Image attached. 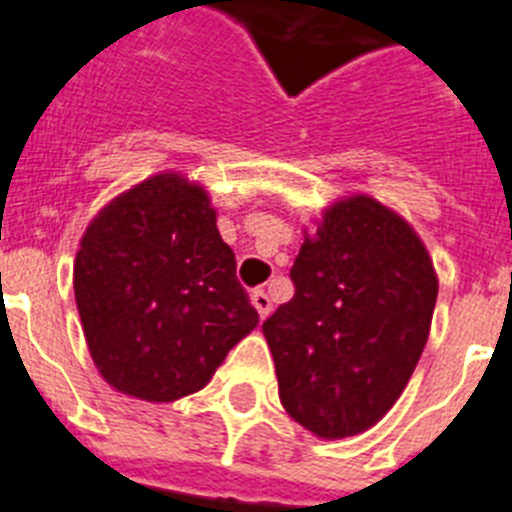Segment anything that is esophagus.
I'll list each match as a JSON object with an SVG mask.
<instances>
[{
  "label": "esophagus",
  "instance_id": "esophagus-1",
  "mask_svg": "<svg viewBox=\"0 0 512 512\" xmlns=\"http://www.w3.org/2000/svg\"><path fill=\"white\" fill-rule=\"evenodd\" d=\"M252 306L257 309V314H260V319H265L273 311V301H270V296L262 288H257V291H252Z\"/></svg>",
  "mask_w": 512,
  "mask_h": 512
}]
</instances>
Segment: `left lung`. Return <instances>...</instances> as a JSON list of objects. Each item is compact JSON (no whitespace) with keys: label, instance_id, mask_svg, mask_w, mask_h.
I'll return each mask as SVG.
<instances>
[{"label":"left lung","instance_id":"1","mask_svg":"<svg viewBox=\"0 0 512 512\" xmlns=\"http://www.w3.org/2000/svg\"><path fill=\"white\" fill-rule=\"evenodd\" d=\"M291 281L293 299L262 324L283 407L319 438L363 433L394 407L428 342L433 260L402 216L353 195L306 234Z\"/></svg>","mask_w":512,"mask_h":512}]
</instances>
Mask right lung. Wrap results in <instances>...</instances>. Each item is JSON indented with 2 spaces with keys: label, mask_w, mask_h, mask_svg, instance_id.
<instances>
[{
  "label": "right lung",
  "mask_w": 512,
  "mask_h": 512,
  "mask_svg": "<svg viewBox=\"0 0 512 512\" xmlns=\"http://www.w3.org/2000/svg\"><path fill=\"white\" fill-rule=\"evenodd\" d=\"M74 296L102 379L146 402L203 389L260 319L208 193L175 172L133 185L92 219Z\"/></svg>",
  "instance_id": "obj_1"
}]
</instances>
